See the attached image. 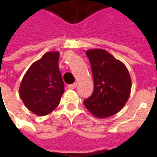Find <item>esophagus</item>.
<instances>
[{
    "label": "esophagus",
    "mask_w": 157,
    "mask_h": 157,
    "mask_svg": "<svg viewBox=\"0 0 157 157\" xmlns=\"http://www.w3.org/2000/svg\"><path fill=\"white\" fill-rule=\"evenodd\" d=\"M76 86H77V84H76V83H73V84H71V85L68 86V88L75 89V87H76Z\"/></svg>",
    "instance_id": "34e87169"
}]
</instances>
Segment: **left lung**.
I'll return each instance as SVG.
<instances>
[{
  "label": "left lung",
  "instance_id": "1",
  "mask_svg": "<svg viewBox=\"0 0 157 157\" xmlns=\"http://www.w3.org/2000/svg\"><path fill=\"white\" fill-rule=\"evenodd\" d=\"M91 63L94 89L84 105L92 115L109 118L119 112L130 95L131 78L127 67L101 48L86 50Z\"/></svg>",
  "mask_w": 157,
  "mask_h": 157
}]
</instances>
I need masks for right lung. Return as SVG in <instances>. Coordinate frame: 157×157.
<instances>
[{"mask_svg": "<svg viewBox=\"0 0 157 157\" xmlns=\"http://www.w3.org/2000/svg\"><path fill=\"white\" fill-rule=\"evenodd\" d=\"M59 53H45L33 63L23 76L19 95L27 109L39 116L53 112L60 102L65 86L59 69Z\"/></svg>", "mask_w": 157, "mask_h": 157, "instance_id": "obj_1", "label": "right lung"}]
</instances>
